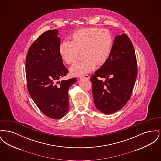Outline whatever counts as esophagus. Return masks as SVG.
Returning a JSON list of instances; mask_svg holds the SVG:
<instances>
[{"mask_svg":"<svg viewBox=\"0 0 161 161\" xmlns=\"http://www.w3.org/2000/svg\"><path fill=\"white\" fill-rule=\"evenodd\" d=\"M80 78H86L87 80H89L90 79V77H89L88 75H84L83 77H81Z\"/></svg>","mask_w":161,"mask_h":161,"instance_id":"34e87169","label":"esophagus"}]
</instances>
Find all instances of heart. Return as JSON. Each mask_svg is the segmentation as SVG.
<instances>
[{"label":"heart","instance_id":"b5f03b06","mask_svg":"<svg viewBox=\"0 0 161 161\" xmlns=\"http://www.w3.org/2000/svg\"><path fill=\"white\" fill-rule=\"evenodd\" d=\"M114 46V38L110 31L98 28H89L74 32L72 40L60 43L58 52L67 64L75 61L80 51L83 59L75 62L70 68L72 75L83 77L93 70L97 64L102 65L108 60Z\"/></svg>","mask_w":161,"mask_h":161}]
</instances>
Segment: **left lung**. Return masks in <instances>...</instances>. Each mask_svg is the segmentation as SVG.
Returning a JSON list of instances; mask_svg holds the SVG:
<instances>
[{"label": "left lung", "mask_w": 161, "mask_h": 161, "mask_svg": "<svg viewBox=\"0 0 161 161\" xmlns=\"http://www.w3.org/2000/svg\"><path fill=\"white\" fill-rule=\"evenodd\" d=\"M133 44L125 34L115 37L108 60L92 75V93L95 107L103 114L121 109L129 100L138 74ZM98 77L106 78L103 82Z\"/></svg>", "instance_id": "8db88e82"}]
</instances>
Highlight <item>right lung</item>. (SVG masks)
<instances>
[{"label": "right lung", "mask_w": 161, "mask_h": 161, "mask_svg": "<svg viewBox=\"0 0 161 161\" xmlns=\"http://www.w3.org/2000/svg\"><path fill=\"white\" fill-rule=\"evenodd\" d=\"M58 31L43 33L31 45L26 58L27 87L32 99L47 117L58 119L69 109L68 90L77 81L74 78L58 81L68 70L63 64L58 47Z\"/></svg>", "instance_id": "right-lung-1"}]
</instances>
